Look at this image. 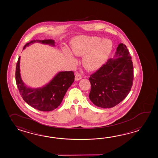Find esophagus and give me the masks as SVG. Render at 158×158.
<instances>
[{"label":"esophagus","mask_w":158,"mask_h":158,"mask_svg":"<svg viewBox=\"0 0 158 158\" xmlns=\"http://www.w3.org/2000/svg\"><path fill=\"white\" fill-rule=\"evenodd\" d=\"M81 77L79 74H76L75 75V80L76 81H79L81 80Z\"/></svg>","instance_id":"34e87169"}]
</instances>
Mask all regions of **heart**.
Instances as JSON below:
<instances>
[{
  "mask_svg": "<svg viewBox=\"0 0 158 158\" xmlns=\"http://www.w3.org/2000/svg\"><path fill=\"white\" fill-rule=\"evenodd\" d=\"M72 53L76 56H85L82 59L84 68L90 71L97 70L105 63L112 49V43L108 40L102 41L98 37L81 35L71 41ZM71 60H74L67 53Z\"/></svg>",
  "mask_w": 158,
  "mask_h": 158,
  "instance_id": "heart-1",
  "label": "heart"
}]
</instances>
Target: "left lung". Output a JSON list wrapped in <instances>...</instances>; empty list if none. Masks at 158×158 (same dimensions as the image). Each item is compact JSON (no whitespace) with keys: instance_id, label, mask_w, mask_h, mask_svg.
<instances>
[{"instance_id":"8db88e82","label":"left lung","mask_w":158,"mask_h":158,"mask_svg":"<svg viewBox=\"0 0 158 158\" xmlns=\"http://www.w3.org/2000/svg\"><path fill=\"white\" fill-rule=\"evenodd\" d=\"M113 58L89 77L91 89L89 98L93 104L102 108L118 104L131 90L133 65L125 45L120 43Z\"/></svg>"}]
</instances>
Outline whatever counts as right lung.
<instances>
[{
  "label": "right lung",
  "instance_id": "right-lung-1",
  "mask_svg": "<svg viewBox=\"0 0 158 158\" xmlns=\"http://www.w3.org/2000/svg\"><path fill=\"white\" fill-rule=\"evenodd\" d=\"M35 42L49 45L54 47L55 41L52 40H33L27 43L23 48ZM20 56L19 57L16 67V82L22 98L28 104L40 111L49 112L60 106L67 89L74 81V73L73 71H60L53 77L48 83L40 88L28 87L21 79L20 69Z\"/></svg>",
  "mask_w": 158,
  "mask_h": 158
}]
</instances>
